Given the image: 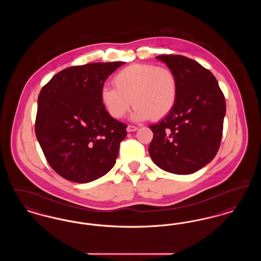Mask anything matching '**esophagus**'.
I'll return each mask as SVG.
<instances>
[{"label": "esophagus", "instance_id": "34e87169", "mask_svg": "<svg viewBox=\"0 0 261 261\" xmlns=\"http://www.w3.org/2000/svg\"><path fill=\"white\" fill-rule=\"evenodd\" d=\"M139 128L137 127V126H134V125H128L127 126V132H134V131H137Z\"/></svg>", "mask_w": 261, "mask_h": 261}]
</instances>
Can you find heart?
Returning a JSON list of instances; mask_svg holds the SVG:
<instances>
[{
  "instance_id": "heart-1",
  "label": "heart",
  "mask_w": 261,
  "mask_h": 261,
  "mask_svg": "<svg viewBox=\"0 0 261 261\" xmlns=\"http://www.w3.org/2000/svg\"><path fill=\"white\" fill-rule=\"evenodd\" d=\"M112 82L114 87L101 88L100 100L116 119L122 118L133 102V120H158L172 111L177 99V78L167 67L133 63L114 75Z\"/></svg>"
}]
</instances>
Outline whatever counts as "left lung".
Returning a JSON list of instances; mask_svg holds the SVG:
<instances>
[{
	"label": "left lung",
	"mask_w": 261,
	"mask_h": 261,
	"mask_svg": "<svg viewBox=\"0 0 261 261\" xmlns=\"http://www.w3.org/2000/svg\"><path fill=\"white\" fill-rule=\"evenodd\" d=\"M156 59L173 72L178 95L172 111L149 126L152 162L170 173L192 174L214 159L219 149L226 103L216 78L199 62L176 55Z\"/></svg>",
	"instance_id": "1"
}]
</instances>
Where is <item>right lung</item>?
<instances>
[{
	"label": "right lung",
	"instance_id": "obj_1",
	"mask_svg": "<svg viewBox=\"0 0 261 261\" xmlns=\"http://www.w3.org/2000/svg\"><path fill=\"white\" fill-rule=\"evenodd\" d=\"M124 63L94 62L65 68L39 94L38 142L51 168L66 180L89 183L115 164L127 125L107 112L100 90Z\"/></svg>",
	"mask_w": 261,
	"mask_h": 261
}]
</instances>
